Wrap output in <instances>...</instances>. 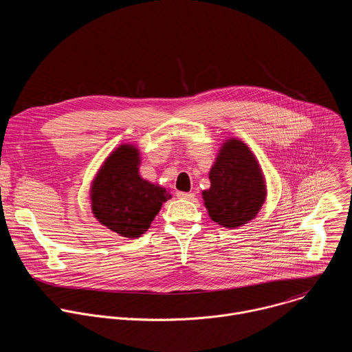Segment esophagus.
<instances>
[{
	"label": "esophagus",
	"instance_id": "esophagus-1",
	"mask_svg": "<svg viewBox=\"0 0 352 352\" xmlns=\"http://www.w3.org/2000/svg\"><path fill=\"white\" fill-rule=\"evenodd\" d=\"M177 196H178V199L193 200V197H195V193H192V192H178V193H177Z\"/></svg>",
	"mask_w": 352,
	"mask_h": 352
}]
</instances>
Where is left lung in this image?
I'll return each instance as SVG.
<instances>
[{
  "label": "left lung",
  "mask_w": 352,
  "mask_h": 352,
  "mask_svg": "<svg viewBox=\"0 0 352 352\" xmlns=\"http://www.w3.org/2000/svg\"><path fill=\"white\" fill-rule=\"evenodd\" d=\"M210 188L201 192L210 218L229 229L243 226L256 218L267 200L263 168L239 138L225 140L208 171Z\"/></svg>",
  "instance_id": "8db88e82"
}]
</instances>
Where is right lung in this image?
Wrapping results in <instances>:
<instances>
[{
    "label": "right lung",
    "mask_w": 352,
    "mask_h": 352,
    "mask_svg": "<svg viewBox=\"0 0 352 352\" xmlns=\"http://www.w3.org/2000/svg\"><path fill=\"white\" fill-rule=\"evenodd\" d=\"M141 152L134 144L117 146L96 171L91 188V211L96 221L129 239L140 238L149 229L168 189L140 174Z\"/></svg>",
    "instance_id": "1"
}]
</instances>
